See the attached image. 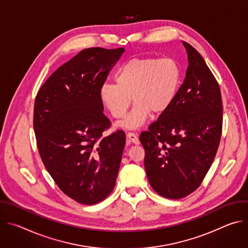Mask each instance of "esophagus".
Listing matches in <instances>:
<instances>
[{
	"label": "esophagus",
	"mask_w": 248,
	"mask_h": 248,
	"mask_svg": "<svg viewBox=\"0 0 248 248\" xmlns=\"http://www.w3.org/2000/svg\"><path fill=\"white\" fill-rule=\"evenodd\" d=\"M126 138H127L129 142H131L133 144H136V145L139 144V139L136 136V134H134L132 132H128V133H126Z\"/></svg>",
	"instance_id": "1"
}]
</instances>
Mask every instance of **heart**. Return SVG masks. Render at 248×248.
I'll return each instance as SVG.
<instances>
[{"instance_id":"heart-1","label":"heart","mask_w":248,"mask_h":248,"mask_svg":"<svg viewBox=\"0 0 248 248\" xmlns=\"http://www.w3.org/2000/svg\"><path fill=\"white\" fill-rule=\"evenodd\" d=\"M182 77L181 64L173 58H133L119 67L116 83L101 84L99 98L115 119L124 118L131 98L133 107L118 125L137 129L151 113L161 115L170 109L178 95Z\"/></svg>"}]
</instances>
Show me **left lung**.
Here are the masks:
<instances>
[{
	"label": "left lung",
	"instance_id": "8db88e82",
	"mask_svg": "<svg viewBox=\"0 0 248 248\" xmlns=\"http://www.w3.org/2000/svg\"><path fill=\"white\" fill-rule=\"evenodd\" d=\"M188 66L170 109L140 134L153 189L169 199L196 190L216 156L223 124L219 84L202 56L183 41Z\"/></svg>",
	"mask_w": 248,
	"mask_h": 248
}]
</instances>
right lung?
<instances>
[{
  "label": "right lung",
  "mask_w": 248,
  "mask_h": 248,
  "mask_svg": "<svg viewBox=\"0 0 248 248\" xmlns=\"http://www.w3.org/2000/svg\"><path fill=\"white\" fill-rule=\"evenodd\" d=\"M124 48H89L50 76L37 93L33 126L42 162L60 189L78 203L101 202L114 189L125 134L102 137L111 123L99 88Z\"/></svg>",
  "instance_id": "add662e5"
}]
</instances>
